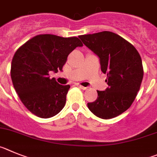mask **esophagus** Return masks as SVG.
<instances>
[{
	"label": "esophagus",
	"instance_id": "obj_1",
	"mask_svg": "<svg viewBox=\"0 0 157 157\" xmlns=\"http://www.w3.org/2000/svg\"><path fill=\"white\" fill-rule=\"evenodd\" d=\"M77 87H80V88L83 89V90H86V89H87V87H84V86L80 85V84H77Z\"/></svg>",
	"mask_w": 157,
	"mask_h": 157
}]
</instances>
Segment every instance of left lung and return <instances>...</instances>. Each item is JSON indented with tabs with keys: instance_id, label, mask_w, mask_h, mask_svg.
<instances>
[{
	"instance_id": "1",
	"label": "left lung",
	"mask_w": 157,
	"mask_h": 157,
	"mask_svg": "<svg viewBox=\"0 0 157 157\" xmlns=\"http://www.w3.org/2000/svg\"><path fill=\"white\" fill-rule=\"evenodd\" d=\"M79 38L98 56L109 85L105 91H97L98 98L87 107L101 119L121 115L130 108L140 89L144 74L140 55L128 40L109 31Z\"/></svg>"
}]
</instances>
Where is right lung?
<instances>
[{"instance_id": "add662e5", "label": "right lung", "mask_w": 157, "mask_h": 157, "mask_svg": "<svg viewBox=\"0 0 157 157\" xmlns=\"http://www.w3.org/2000/svg\"><path fill=\"white\" fill-rule=\"evenodd\" d=\"M83 44L76 36H33L15 53L11 77L23 105L40 118H50L65 106L70 85H61L49 73L62 71L70 52Z\"/></svg>"}]
</instances>
